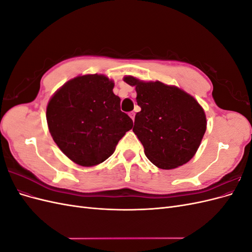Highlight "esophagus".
Wrapping results in <instances>:
<instances>
[{
  "instance_id": "1",
  "label": "esophagus",
  "mask_w": 252,
  "mask_h": 252,
  "mask_svg": "<svg viewBox=\"0 0 252 252\" xmlns=\"http://www.w3.org/2000/svg\"><path fill=\"white\" fill-rule=\"evenodd\" d=\"M129 117H130V118L132 119V121H134V117H135V113H134L133 111H131V112H129Z\"/></svg>"
}]
</instances>
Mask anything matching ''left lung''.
<instances>
[{
    "instance_id": "left-lung-1",
    "label": "left lung",
    "mask_w": 252,
    "mask_h": 252,
    "mask_svg": "<svg viewBox=\"0 0 252 252\" xmlns=\"http://www.w3.org/2000/svg\"><path fill=\"white\" fill-rule=\"evenodd\" d=\"M124 81L135 86L133 132L149 161L162 169L187 163L199 148L206 131V117L194 98L181 89L161 82L145 83L133 77Z\"/></svg>"
}]
</instances>
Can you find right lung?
<instances>
[{"instance_id": "right-lung-1", "label": "right lung", "mask_w": 252, "mask_h": 252, "mask_svg": "<svg viewBox=\"0 0 252 252\" xmlns=\"http://www.w3.org/2000/svg\"><path fill=\"white\" fill-rule=\"evenodd\" d=\"M113 86L104 75H82L67 82L48 103L46 119L53 141L81 166L107 159L133 126L121 111Z\"/></svg>"}]
</instances>
